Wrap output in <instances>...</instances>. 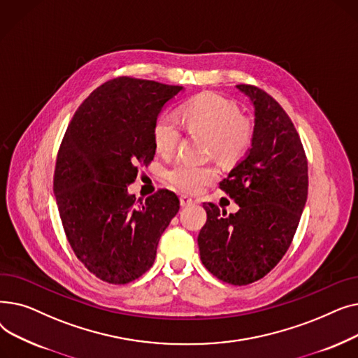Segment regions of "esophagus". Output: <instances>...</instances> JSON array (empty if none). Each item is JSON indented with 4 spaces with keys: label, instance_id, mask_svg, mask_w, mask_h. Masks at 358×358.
Returning a JSON list of instances; mask_svg holds the SVG:
<instances>
[{
    "label": "esophagus",
    "instance_id": "obj_1",
    "mask_svg": "<svg viewBox=\"0 0 358 358\" xmlns=\"http://www.w3.org/2000/svg\"><path fill=\"white\" fill-rule=\"evenodd\" d=\"M180 203H181V206L184 208V206H190V204H193V203H194V200H193L192 197H189V196L181 194V196H180Z\"/></svg>",
    "mask_w": 358,
    "mask_h": 358
}]
</instances>
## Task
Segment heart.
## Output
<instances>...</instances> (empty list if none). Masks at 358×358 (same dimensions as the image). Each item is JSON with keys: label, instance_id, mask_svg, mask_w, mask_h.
<instances>
[{"label": "heart", "instance_id": "b5f03b06", "mask_svg": "<svg viewBox=\"0 0 358 358\" xmlns=\"http://www.w3.org/2000/svg\"><path fill=\"white\" fill-rule=\"evenodd\" d=\"M181 117L190 131L210 141V154L224 162L239 159L251 146L252 124L241 116L239 107L219 94L204 92L187 101L181 108ZM181 130L178 122L169 115H161L154 123L152 141L157 152L169 157L178 146ZM165 178L177 189L199 193L204 185L217 178L213 165H197L178 161L165 171Z\"/></svg>", "mask_w": 358, "mask_h": 358}]
</instances>
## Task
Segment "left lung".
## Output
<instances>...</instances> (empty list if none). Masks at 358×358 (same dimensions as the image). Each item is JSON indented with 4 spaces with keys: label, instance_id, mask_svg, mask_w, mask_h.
Listing matches in <instances>:
<instances>
[{
    "label": "left lung",
    "instance_id": "left-lung-1",
    "mask_svg": "<svg viewBox=\"0 0 358 358\" xmlns=\"http://www.w3.org/2000/svg\"><path fill=\"white\" fill-rule=\"evenodd\" d=\"M255 107L252 148L219 184L239 204L227 215L203 203L208 220L197 242L203 266L219 280L247 286L287 252L308 199V159L297 130L271 96L239 84Z\"/></svg>",
    "mask_w": 358,
    "mask_h": 358
}]
</instances>
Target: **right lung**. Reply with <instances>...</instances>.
<instances>
[{"label": "right lung", "mask_w": 358, "mask_h": 358, "mask_svg": "<svg viewBox=\"0 0 358 358\" xmlns=\"http://www.w3.org/2000/svg\"><path fill=\"white\" fill-rule=\"evenodd\" d=\"M181 85L119 77L75 111L56 158L53 192L69 245L85 268L126 285L152 267L180 200L166 189L145 200L127 193L138 166L154 159V123Z\"/></svg>", "instance_id": "1"}]
</instances>
